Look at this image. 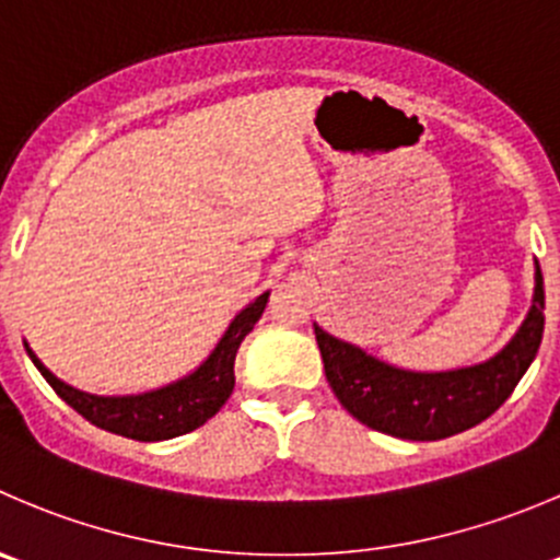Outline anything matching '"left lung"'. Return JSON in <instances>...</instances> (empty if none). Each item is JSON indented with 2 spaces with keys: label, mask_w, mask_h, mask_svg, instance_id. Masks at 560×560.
<instances>
[{
  "label": "left lung",
  "mask_w": 560,
  "mask_h": 560,
  "mask_svg": "<svg viewBox=\"0 0 560 560\" xmlns=\"http://www.w3.org/2000/svg\"><path fill=\"white\" fill-rule=\"evenodd\" d=\"M545 334V281L536 265L534 306L523 328L487 363L457 372H405L314 325L325 377L350 416L401 441H441L490 418L512 396Z\"/></svg>",
  "instance_id": "8db88e82"
}]
</instances>
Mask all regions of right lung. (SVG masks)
Masks as SVG:
<instances>
[{"label":"right lung","instance_id":"add662e5","mask_svg":"<svg viewBox=\"0 0 560 560\" xmlns=\"http://www.w3.org/2000/svg\"><path fill=\"white\" fill-rule=\"evenodd\" d=\"M268 295L270 292H262L257 301L248 303V306L232 319L226 334L221 336L215 350L210 352V358L197 369V372L177 380V383L166 385V388L150 390V394H84V390L73 388V385L54 377V374L37 361V355L30 347H26V352H30L32 363L40 369L43 377L48 380V385L57 390L59 399L68 401V405L73 407L79 416H84L90 424L101 427V430L106 432H114V435L130 438V441H170V438L186 435V432H194L197 427H202L205 421L213 418L215 412L224 407V401L230 399L232 388H235L237 347L246 339L248 330L254 328V323L262 317Z\"/></svg>","mask_w":560,"mask_h":560}]
</instances>
